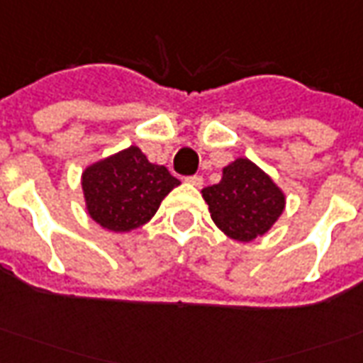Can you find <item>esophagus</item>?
<instances>
[{
    "mask_svg": "<svg viewBox=\"0 0 363 363\" xmlns=\"http://www.w3.org/2000/svg\"><path fill=\"white\" fill-rule=\"evenodd\" d=\"M185 182H187L189 185H195V187H201L205 179H203V176H191V178H187Z\"/></svg>",
    "mask_w": 363,
    "mask_h": 363,
    "instance_id": "1",
    "label": "esophagus"
}]
</instances>
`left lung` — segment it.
<instances>
[{
    "label": "left lung",
    "instance_id": "left-lung-1",
    "mask_svg": "<svg viewBox=\"0 0 363 363\" xmlns=\"http://www.w3.org/2000/svg\"><path fill=\"white\" fill-rule=\"evenodd\" d=\"M211 218L236 242L265 236L286 207V195L250 158H236L222 168L218 184L203 189Z\"/></svg>",
    "mask_w": 363,
    "mask_h": 363
}]
</instances>
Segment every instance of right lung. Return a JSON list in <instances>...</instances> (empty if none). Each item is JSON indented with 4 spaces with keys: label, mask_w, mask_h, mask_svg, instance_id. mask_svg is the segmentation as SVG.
Masks as SVG:
<instances>
[{
    "label": "right lung",
    "mask_w": 363,
    "mask_h": 363,
    "mask_svg": "<svg viewBox=\"0 0 363 363\" xmlns=\"http://www.w3.org/2000/svg\"><path fill=\"white\" fill-rule=\"evenodd\" d=\"M178 185L166 166L149 162L135 145L89 164L81 174L89 216L118 234L147 224Z\"/></svg>",
    "instance_id": "add662e5"
}]
</instances>
